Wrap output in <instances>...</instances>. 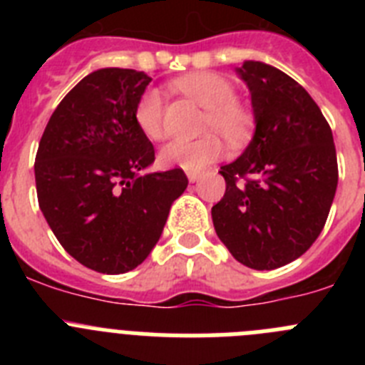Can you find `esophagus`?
Instances as JSON below:
<instances>
[{
    "instance_id": "esophagus-1",
    "label": "esophagus",
    "mask_w": 365,
    "mask_h": 365,
    "mask_svg": "<svg viewBox=\"0 0 365 365\" xmlns=\"http://www.w3.org/2000/svg\"><path fill=\"white\" fill-rule=\"evenodd\" d=\"M186 175H188L190 182H195V180L201 179V173H199V172H188Z\"/></svg>"
}]
</instances>
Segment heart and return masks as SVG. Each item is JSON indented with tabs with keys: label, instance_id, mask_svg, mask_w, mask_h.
Masks as SVG:
<instances>
[{
	"label": "heart",
	"instance_id": "obj_1",
	"mask_svg": "<svg viewBox=\"0 0 365 365\" xmlns=\"http://www.w3.org/2000/svg\"><path fill=\"white\" fill-rule=\"evenodd\" d=\"M173 87L206 108L202 130L219 131L228 144H240L248 137L252 115L235 100V87L230 80L215 73H192L177 78ZM135 122L151 140L164 137V108L159 91L148 89L143 93L135 106ZM221 153V138L215 133H206L193 140L177 138L166 144L160 151V163L170 168H182L186 172H201L217 160Z\"/></svg>",
	"mask_w": 365,
	"mask_h": 365
}]
</instances>
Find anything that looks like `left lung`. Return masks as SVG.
<instances>
[{
    "instance_id": "left-lung-1",
    "label": "left lung",
    "mask_w": 365,
    "mask_h": 365,
    "mask_svg": "<svg viewBox=\"0 0 365 365\" xmlns=\"http://www.w3.org/2000/svg\"><path fill=\"white\" fill-rule=\"evenodd\" d=\"M237 73L250 89L256 133L240 159L221 166L227 190L212 221L240 263L272 270L307 252L324 230L336 150L320 108L289 74L261 62Z\"/></svg>"
}]
</instances>
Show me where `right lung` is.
<instances>
[{
    "instance_id": "right-lung-1",
    "label": "right lung",
    "mask_w": 365,
    "mask_h": 365,
    "mask_svg": "<svg viewBox=\"0 0 365 365\" xmlns=\"http://www.w3.org/2000/svg\"><path fill=\"white\" fill-rule=\"evenodd\" d=\"M150 82L118 67L87 74L54 109L38 146V205L67 254L96 272L140 265L188 186L180 168L138 175L155 160L135 122Z\"/></svg>"
}]
</instances>
